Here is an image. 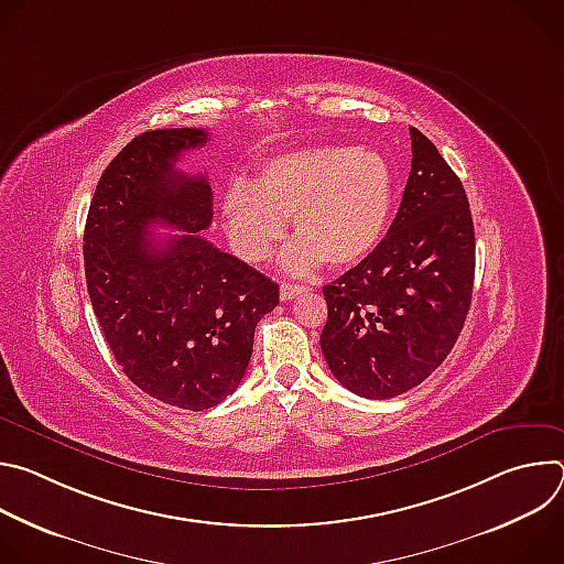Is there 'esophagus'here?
<instances>
[{"instance_id":"34e87169","label":"esophagus","mask_w":564,"mask_h":564,"mask_svg":"<svg viewBox=\"0 0 564 564\" xmlns=\"http://www.w3.org/2000/svg\"><path fill=\"white\" fill-rule=\"evenodd\" d=\"M303 290H305V288H303V285H296V283H281L279 294H281V299H283V301H290V299L299 296Z\"/></svg>"}]
</instances>
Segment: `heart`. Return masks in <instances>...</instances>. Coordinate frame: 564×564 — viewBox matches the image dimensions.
Segmentation results:
<instances>
[{
  "label": "heart",
  "mask_w": 564,
  "mask_h": 564,
  "mask_svg": "<svg viewBox=\"0 0 564 564\" xmlns=\"http://www.w3.org/2000/svg\"><path fill=\"white\" fill-rule=\"evenodd\" d=\"M394 174L366 147L314 144L265 158L252 183L236 178L220 200L229 243L240 259L259 263L281 240L285 220L299 236L281 265L305 274L321 263L346 270L364 263L388 231Z\"/></svg>",
  "instance_id": "obj_1"
}]
</instances>
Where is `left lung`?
I'll list each match as a JSON object with an SVG mask.
<instances>
[{
	"label": "left lung",
	"mask_w": 564,
	"mask_h": 564,
	"mask_svg": "<svg viewBox=\"0 0 564 564\" xmlns=\"http://www.w3.org/2000/svg\"><path fill=\"white\" fill-rule=\"evenodd\" d=\"M413 163L381 246L324 285L321 350L366 399L422 383L453 350L470 307L475 231L466 192L437 147L411 127Z\"/></svg>",
	"instance_id": "1"
}]
</instances>
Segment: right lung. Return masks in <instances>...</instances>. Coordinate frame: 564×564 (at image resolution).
Returning <instances> with one entry per match:
<instances>
[{"instance_id": "obj_1", "label": "right lung", "mask_w": 564, "mask_h": 564, "mask_svg": "<svg viewBox=\"0 0 564 564\" xmlns=\"http://www.w3.org/2000/svg\"><path fill=\"white\" fill-rule=\"evenodd\" d=\"M205 129L135 135L96 187L85 227L87 290L122 372L163 404L205 411L243 379L279 285L200 236L212 187L176 170ZM155 226L181 230L153 241Z\"/></svg>"}]
</instances>
